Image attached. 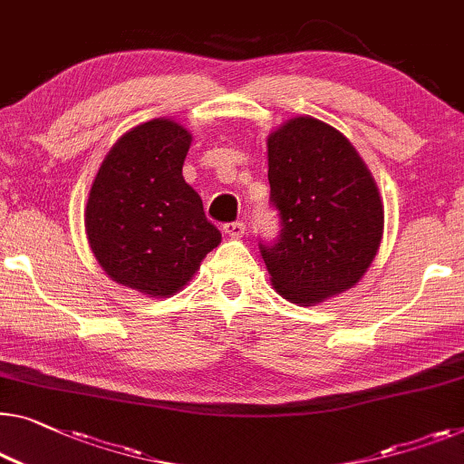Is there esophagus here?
I'll return each instance as SVG.
<instances>
[{
  "label": "esophagus",
  "mask_w": 464,
  "mask_h": 464,
  "mask_svg": "<svg viewBox=\"0 0 464 464\" xmlns=\"http://www.w3.org/2000/svg\"><path fill=\"white\" fill-rule=\"evenodd\" d=\"M223 231L225 235H229L231 239H241L246 235V225L241 223V220H237V223H227L223 227Z\"/></svg>",
  "instance_id": "1"
}]
</instances>
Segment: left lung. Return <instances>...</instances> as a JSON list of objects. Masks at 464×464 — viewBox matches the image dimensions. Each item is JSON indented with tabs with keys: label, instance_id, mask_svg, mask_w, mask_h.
I'll use <instances>...</instances> for the list:
<instances>
[{
	"label": "left lung",
	"instance_id": "1",
	"mask_svg": "<svg viewBox=\"0 0 464 464\" xmlns=\"http://www.w3.org/2000/svg\"><path fill=\"white\" fill-rule=\"evenodd\" d=\"M271 202L281 235L260 246L275 292L298 306L348 292L383 237V202L371 170L335 127L294 116L266 137Z\"/></svg>",
	"mask_w": 464,
	"mask_h": 464
}]
</instances>
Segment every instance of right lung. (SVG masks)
Returning <instances> with one entry per match:
<instances>
[{
	"instance_id": "right-lung-1",
	"label": "right lung",
	"mask_w": 464,
	"mask_h": 464,
	"mask_svg": "<svg viewBox=\"0 0 464 464\" xmlns=\"http://www.w3.org/2000/svg\"><path fill=\"white\" fill-rule=\"evenodd\" d=\"M191 133L172 119L129 129L103 158L85 206V233L102 271L148 298L188 285L220 233L183 179Z\"/></svg>"
}]
</instances>
